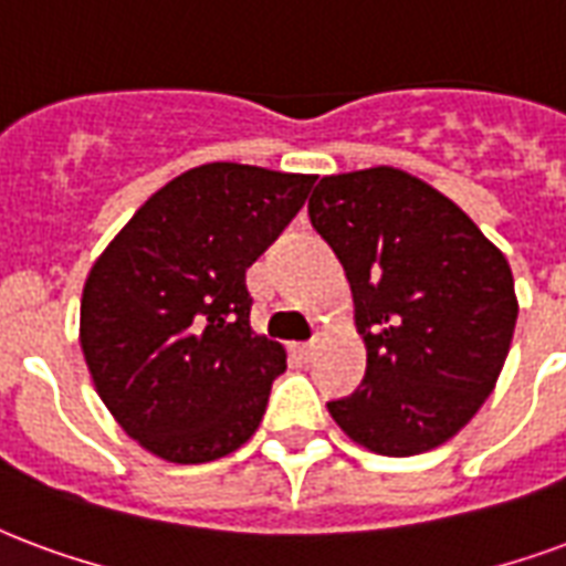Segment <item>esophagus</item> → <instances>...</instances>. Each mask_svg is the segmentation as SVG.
I'll return each instance as SVG.
<instances>
[{
    "instance_id": "obj_1",
    "label": "esophagus",
    "mask_w": 566,
    "mask_h": 566,
    "mask_svg": "<svg viewBox=\"0 0 566 566\" xmlns=\"http://www.w3.org/2000/svg\"><path fill=\"white\" fill-rule=\"evenodd\" d=\"M317 350V342L312 338V342H300V345H294V354L300 359H312V354Z\"/></svg>"
}]
</instances>
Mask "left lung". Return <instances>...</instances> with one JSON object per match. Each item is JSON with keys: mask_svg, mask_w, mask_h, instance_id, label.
<instances>
[{"mask_svg": "<svg viewBox=\"0 0 566 566\" xmlns=\"http://www.w3.org/2000/svg\"><path fill=\"white\" fill-rule=\"evenodd\" d=\"M312 224L345 266L366 378L326 408L380 455L450 441L495 389L516 329L513 272L495 242L399 167L324 177Z\"/></svg>", "mask_w": 566, "mask_h": 566, "instance_id": "obj_1", "label": "left lung"}]
</instances>
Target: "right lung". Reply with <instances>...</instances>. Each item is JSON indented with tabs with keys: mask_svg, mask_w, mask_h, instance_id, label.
<instances>
[{
	"mask_svg": "<svg viewBox=\"0 0 566 566\" xmlns=\"http://www.w3.org/2000/svg\"><path fill=\"white\" fill-rule=\"evenodd\" d=\"M315 177L212 161L137 209L92 263L81 347L128 438L177 464L240 450L287 368L251 329L245 270L303 209Z\"/></svg>",
	"mask_w": 566,
	"mask_h": 566,
	"instance_id": "add662e5",
	"label": "right lung"
}]
</instances>
